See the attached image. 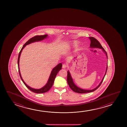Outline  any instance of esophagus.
I'll list each match as a JSON object with an SVG mask.
<instances>
[{"mask_svg": "<svg viewBox=\"0 0 127 127\" xmlns=\"http://www.w3.org/2000/svg\"><path fill=\"white\" fill-rule=\"evenodd\" d=\"M67 65L66 64H63V68H67Z\"/></svg>", "mask_w": 127, "mask_h": 127, "instance_id": "34e87169", "label": "esophagus"}]
</instances>
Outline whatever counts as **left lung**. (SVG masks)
Instances as JSON below:
<instances>
[{
    "label": "left lung",
    "instance_id": "left-lung-1",
    "mask_svg": "<svg viewBox=\"0 0 127 127\" xmlns=\"http://www.w3.org/2000/svg\"><path fill=\"white\" fill-rule=\"evenodd\" d=\"M89 38L91 41L90 46L91 48H99V49H102V50L106 54L107 58L108 59L107 54L105 52V51L104 50V48L101 45V44L100 43V42L96 38L93 37H89ZM107 68H108V61H107V68H106V71H105V73L104 74V76L103 78L101 80V82L99 84V85H98L97 87H96L95 88L93 89L92 90H85V89H81L80 88L77 86L73 82V79L72 78V77H71L69 71H68V72H67L68 73H67V82H68V85L70 88L73 91L75 92H76V93H80V94H83V93H85L93 92L96 90L101 85V84L102 82L104 80V76L106 75Z\"/></svg>",
    "mask_w": 127,
    "mask_h": 127
}]
</instances>
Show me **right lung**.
Segmentation results:
<instances>
[{"label": "right lung", "mask_w": 127, "mask_h": 127, "mask_svg": "<svg viewBox=\"0 0 127 127\" xmlns=\"http://www.w3.org/2000/svg\"><path fill=\"white\" fill-rule=\"evenodd\" d=\"M47 36H48V35L46 34V35H36V36H35L32 38H30L23 45V48H22L21 50H20V52H19V56H18V68H19V75H20V77L21 80H22L23 83L26 86V87L29 89H30V90L32 92H35V93H43L47 92L49 90V89L51 88V87H52L53 84L54 83V80H55V79L56 75H57L58 73V72L62 69V64L61 63H59V64H58L57 65H56L55 68H53V69L52 70V72L51 73L50 76L49 77V79H48V81L44 87L42 88L41 89H33V88L30 87L29 86H28V85H26V83L23 80V78H22V76H21L20 70H19V58H20V55H21V52H22L23 49L24 48L26 45H29L30 44L34 42H38V41H42V40H43V39H45V38H47Z\"/></svg>", "instance_id": "add662e5"}]
</instances>
